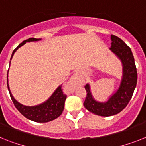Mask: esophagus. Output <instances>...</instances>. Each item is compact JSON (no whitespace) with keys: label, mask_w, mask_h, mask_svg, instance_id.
I'll use <instances>...</instances> for the list:
<instances>
[{"label":"esophagus","mask_w":146,"mask_h":146,"mask_svg":"<svg viewBox=\"0 0 146 146\" xmlns=\"http://www.w3.org/2000/svg\"><path fill=\"white\" fill-rule=\"evenodd\" d=\"M79 83H80L79 76H78V74H74L72 75V77L71 78L69 81L68 82L67 86H68V88L71 89V90H74V89H75V88L78 86Z\"/></svg>","instance_id":"34e87169"}]
</instances>
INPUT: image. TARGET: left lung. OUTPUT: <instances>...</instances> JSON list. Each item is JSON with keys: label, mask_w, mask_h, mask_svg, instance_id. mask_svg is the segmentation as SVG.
Returning <instances> with one entry per match:
<instances>
[{"label": "left lung", "mask_w": 146, "mask_h": 146, "mask_svg": "<svg viewBox=\"0 0 146 146\" xmlns=\"http://www.w3.org/2000/svg\"><path fill=\"white\" fill-rule=\"evenodd\" d=\"M110 49L119 57L122 63V78L117 91L105 102H97L91 93L90 84L85 86L86 97L84 105L87 110L101 116H111L125 109L133 96L137 86V72L131 48L119 37L111 35Z\"/></svg>", "instance_id": "obj_1"}]
</instances>
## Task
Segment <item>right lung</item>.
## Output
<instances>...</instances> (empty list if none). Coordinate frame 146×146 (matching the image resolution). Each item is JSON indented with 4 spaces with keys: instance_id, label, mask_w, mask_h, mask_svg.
<instances>
[{
    "instance_id": "1",
    "label": "right lung",
    "mask_w": 146,
    "mask_h": 146,
    "mask_svg": "<svg viewBox=\"0 0 146 146\" xmlns=\"http://www.w3.org/2000/svg\"><path fill=\"white\" fill-rule=\"evenodd\" d=\"M42 38H30L28 39L23 41L22 42L19 44V46L13 50L10 60H12L15 51L20 47L24 45L26 42L39 41ZM7 78H8V73H7ZM7 87L9 90L11 99L13 101L15 108L25 117L30 119L31 121L39 122V123H44V122L52 121L54 119L58 118L62 114V111L64 110L66 96L62 92V89H61L62 85H60L59 87H57V89L54 91V93L51 95V96L47 100L46 102H44L42 104H40L38 105L32 106V107L23 105V104L17 102L16 100L14 98V97L11 93L10 90H9V84H8V78H7Z\"/></svg>"
}]
</instances>
